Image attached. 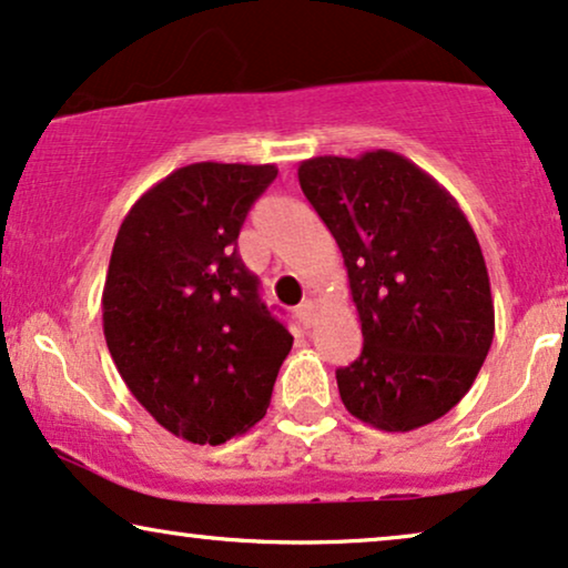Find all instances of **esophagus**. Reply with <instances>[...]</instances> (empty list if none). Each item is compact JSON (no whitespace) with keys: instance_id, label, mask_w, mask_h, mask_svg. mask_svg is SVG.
<instances>
[{"instance_id":"esophagus-1","label":"esophagus","mask_w":568,"mask_h":568,"mask_svg":"<svg viewBox=\"0 0 568 568\" xmlns=\"http://www.w3.org/2000/svg\"><path fill=\"white\" fill-rule=\"evenodd\" d=\"M315 311H318V305H315L313 300H302V302H300V305H297V318H300L302 326H305V328L313 326Z\"/></svg>"}]
</instances>
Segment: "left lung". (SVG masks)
I'll list each match as a JSON object with an SVG mask.
<instances>
[{"label":"left lung","instance_id":"left-lung-1","mask_svg":"<svg viewBox=\"0 0 568 568\" xmlns=\"http://www.w3.org/2000/svg\"><path fill=\"white\" fill-rule=\"evenodd\" d=\"M300 187L334 234L363 326L338 367L344 407L386 433L444 417L473 388L496 331L475 230L444 185L402 153L315 156Z\"/></svg>","mask_w":568,"mask_h":568}]
</instances>
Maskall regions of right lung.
Segmentation results:
<instances>
[{
    "mask_svg": "<svg viewBox=\"0 0 568 568\" xmlns=\"http://www.w3.org/2000/svg\"><path fill=\"white\" fill-rule=\"evenodd\" d=\"M274 164L174 169L124 216L109 261L106 347L161 428L219 446L266 415L292 334L237 253Z\"/></svg>",
    "mask_w": 568,
    "mask_h": 568,
    "instance_id": "obj_1",
    "label": "right lung"
}]
</instances>
